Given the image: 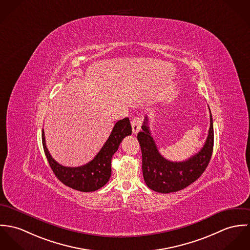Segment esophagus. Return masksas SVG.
<instances>
[{
	"mask_svg": "<svg viewBox=\"0 0 250 250\" xmlns=\"http://www.w3.org/2000/svg\"><path fill=\"white\" fill-rule=\"evenodd\" d=\"M131 126H132L133 134H137L139 130L141 129V126H142V119L140 117H135L131 121Z\"/></svg>",
	"mask_w": 250,
	"mask_h": 250,
	"instance_id": "1",
	"label": "esophagus"
}]
</instances>
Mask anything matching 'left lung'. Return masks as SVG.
Listing matches in <instances>:
<instances>
[{
  "label": "left lung",
  "mask_w": 250,
  "mask_h": 250,
  "mask_svg": "<svg viewBox=\"0 0 250 250\" xmlns=\"http://www.w3.org/2000/svg\"><path fill=\"white\" fill-rule=\"evenodd\" d=\"M210 110V108H209ZM142 131L137 135L142 150V168L146 186L158 193L180 191L194 182L208 166L213 153L214 127L210 111V128L203 147L186 161L167 160L158 151L152 138L147 117H145Z\"/></svg>",
  "instance_id": "8db88e82"
}]
</instances>
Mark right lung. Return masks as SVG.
<instances>
[{"label": "right lung", "instance_id": "obj_1", "mask_svg": "<svg viewBox=\"0 0 250 250\" xmlns=\"http://www.w3.org/2000/svg\"><path fill=\"white\" fill-rule=\"evenodd\" d=\"M131 132L128 118L118 121L109 138L94 159L83 166L75 167L62 166L52 157L46 146L44 129H42V144L50 166L56 177L64 185L81 192H94L108 182L111 176L112 156L118 150L123 139L130 135Z\"/></svg>", "mask_w": 250, "mask_h": 250}]
</instances>
